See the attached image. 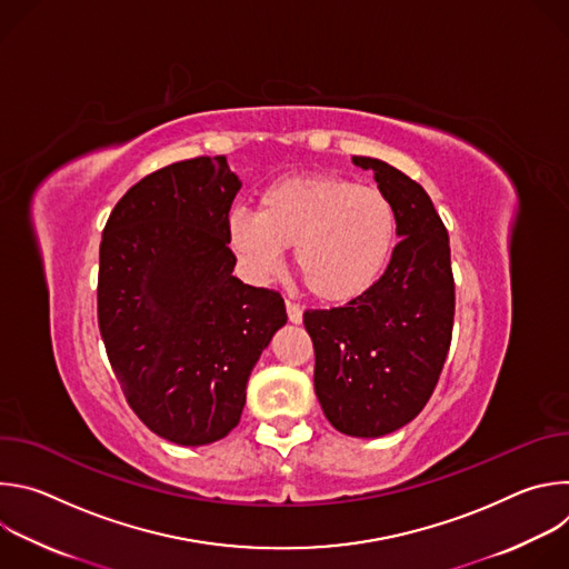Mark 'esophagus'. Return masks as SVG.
I'll return each mask as SVG.
<instances>
[{
  "instance_id": "obj_1",
  "label": "esophagus",
  "mask_w": 569,
  "mask_h": 569,
  "mask_svg": "<svg viewBox=\"0 0 569 569\" xmlns=\"http://www.w3.org/2000/svg\"><path fill=\"white\" fill-rule=\"evenodd\" d=\"M286 310H288V319H290L292 323H301V319H303V308H301L299 303L286 301Z\"/></svg>"
}]
</instances>
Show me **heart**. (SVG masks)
I'll use <instances>...</instances> for the list:
<instances>
[{"mask_svg": "<svg viewBox=\"0 0 569 569\" xmlns=\"http://www.w3.org/2000/svg\"><path fill=\"white\" fill-rule=\"evenodd\" d=\"M396 242V216L373 187L338 176H295L272 182L257 213L231 209L227 246L252 279L281 270L286 248L308 290L327 303L365 295L385 272Z\"/></svg>", "mask_w": 569, "mask_h": 569, "instance_id": "1", "label": "heart"}]
</instances>
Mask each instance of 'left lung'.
<instances>
[{
	"label": "left lung",
	"instance_id": "8db88e82",
	"mask_svg": "<svg viewBox=\"0 0 569 569\" xmlns=\"http://www.w3.org/2000/svg\"><path fill=\"white\" fill-rule=\"evenodd\" d=\"M373 171L396 216L385 274L342 308L306 310L315 347V393L336 430L376 439L426 408L443 369L455 317L448 231L421 184L376 157H351Z\"/></svg>",
	"mask_w": 569,
	"mask_h": 569
}]
</instances>
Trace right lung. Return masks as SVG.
<instances>
[{"label":"right lung","mask_w":569,"mask_h":569,"mask_svg":"<svg viewBox=\"0 0 569 569\" xmlns=\"http://www.w3.org/2000/svg\"><path fill=\"white\" fill-rule=\"evenodd\" d=\"M242 182L224 157L137 182L103 229L99 329L134 415L161 439L207 446L246 408L254 365L288 321L279 292L233 277L227 216Z\"/></svg>","instance_id":"obj_1"}]
</instances>
